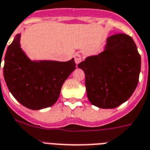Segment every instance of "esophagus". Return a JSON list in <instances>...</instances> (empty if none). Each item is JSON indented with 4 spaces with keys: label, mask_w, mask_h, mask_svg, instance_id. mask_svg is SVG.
I'll use <instances>...</instances> for the list:
<instances>
[{
    "label": "esophagus",
    "mask_w": 150,
    "mask_h": 150,
    "mask_svg": "<svg viewBox=\"0 0 150 150\" xmlns=\"http://www.w3.org/2000/svg\"><path fill=\"white\" fill-rule=\"evenodd\" d=\"M74 58H75V62L76 64H79V63L81 62V60H82V56L80 54H75L74 56Z\"/></svg>",
    "instance_id": "obj_1"
}]
</instances>
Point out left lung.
Wrapping results in <instances>:
<instances>
[{
  "instance_id": "1",
  "label": "left lung",
  "mask_w": 150,
  "mask_h": 150,
  "mask_svg": "<svg viewBox=\"0 0 150 150\" xmlns=\"http://www.w3.org/2000/svg\"><path fill=\"white\" fill-rule=\"evenodd\" d=\"M86 75L88 100L102 109H114L126 102L138 85L141 57L132 38L115 34L104 51L78 64Z\"/></svg>"
}]
</instances>
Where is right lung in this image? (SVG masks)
I'll return each mask as SVG.
<instances>
[{
  "instance_id": "obj_1",
  "label": "right lung",
  "mask_w": 150,
  "mask_h": 150,
  "mask_svg": "<svg viewBox=\"0 0 150 150\" xmlns=\"http://www.w3.org/2000/svg\"><path fill=\"white\" fill-rule=\"evenodd\" d=\"M20 39L18 34L4 57V78L8 89L26 108L38 110L52 106L64 81L75 69L74 58L68 62L31 61L21 49Z\"/></svg>"
}]
</instances>
